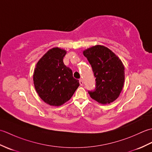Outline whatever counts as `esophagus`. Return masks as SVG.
Here are the masks:
<instances>
[{
  "mask_svg": "<svg viewBox=\"0 0 152 152\" xmlns=\"http://www.w3.org/2000/svg\"><path fill=\"white\" fill-rule=\"evenodd\" d=\"M79 82H80V86H83V81L82 79H80Z\"/></svg>",
  "mask_w": 152,
  "mask_h": 152,
  "instance_id": "esophagus-1",
  "label": "esophagus"
}]
</instances>
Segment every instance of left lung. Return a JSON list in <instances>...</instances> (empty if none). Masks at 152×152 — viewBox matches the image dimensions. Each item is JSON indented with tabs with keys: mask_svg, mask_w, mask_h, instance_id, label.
I'll use <instances>...</instances> for the list:
<instances>
[{
	"mask_svg": "<svg viewBox=\"0 0 152 152\" xmlns=\"http://www.w3.org/2000/svg\"><path fill=\"white\" fill-rule=\"evenodd\" d=\"M96 78V89L89 91L99 104H106L118 98L124 86L125 68L121 60L109 48L101 45L83 51Z\"/></svg>",
	"mask_w": 152,
	"mask_h": 152,
	"instance_id": "left-lung-1",
	"label": "left lung"
}]
</instances>
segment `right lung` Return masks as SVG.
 Instances as JSON below:
<instances>
[{
	"instance_id": "1",
	"label": "right lung",
	"mask_w": 152,
	"mask_h": 152,
	"mask_svg": "<svg viewBox=\"0 0 152 152\" xmlns=\"http://www.w3.org/2000/svg\"><path fill=\"white\" fill-rule=\"evenodd\" d=\"M65 50L53 48L42 57L34 68V88L40 99L50 106H59L72 97L80 86L72 71L64 65Z\"/></svg>"
}]
</instances>
